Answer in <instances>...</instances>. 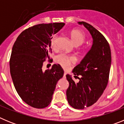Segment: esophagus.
Returning a JSON list of instances; mask_svg holds the SVG:
<instances>
[{
	"mask_svg": "<svg viewBox=\"0 0 124 124\" xmlns=\"http://www.w3.org/2000/svg\"><path fill=\"white\" fill-rule=\"evenodd\" d=\"M66 74H67V73H66L65 71H64V76H66Z\"/></svg>",
	"mask_w": 124,
	"mask_h": 124,
	"instance_id": "obj_1",
	"label": "esophagus"
}]
</instances>
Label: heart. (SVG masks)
Returning a JSON list of instances; mask_svg holds the SVG:
<instances>
[{
    "instance_id": "obj_1",
    "label": "heart",
    "mask_w": 124,
    "mask_h": 124,
    "mask_svg": "<svg viewBox=\"0 0 124 124\" xmlns=\"http://www.w3.org/2000/svg\"><path fill=\"white\" fill-rule=\"evenodd\" d=\"M70 37L72 41L76 46L80 45L84 42L85 40V35L83 31L79 30L74 29L70 31ZM56 37L54 36L50 40V45L52 48H54L56 47ZM77 59L74 56L69 55V54L62 53L59 54L56 58L57 63L61 64L64 68H68L73 64L76 62Z\"/></svg>"
}]
</instances>
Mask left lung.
Segmentation results:
<instances>
[{
  "label": "left lung",
  "instance_id": "obj_1",
  "mask_svg": "<svg viewBox=\"0 0 124 124\" xmlns=\"http://www.w3.org/2000/svg\"><path fill=\"white\" fill-rule=\"evenodd\" d=\"M90 32L93 39L91 48L81 63L73 70L74 75L81 76L78 83L66 74L70 86L66 91L68 102L74 109H83L99 99L109 81L111 64L110 46L102 34L91 25L79 22Z\"/></svg>",
  "mask_w": 124,
  "mask_h": 124
}]
</instances>
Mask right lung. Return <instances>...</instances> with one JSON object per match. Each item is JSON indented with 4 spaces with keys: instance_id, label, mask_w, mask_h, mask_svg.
I'll list each match as a JSON object with an SVG mask.
<instances>
[{
    "instance_id": "right-lung-1",
    "label": "right lung",
    "mask_w": 124,
    "mask_h": 124,
    "mask_svg": "<svg viewBox=\"0 0 124 124\" xmlns=\"http://www.w3.org/2000/svg\"><path fill=\"white\" fill-rule=\"evenodd\" d=\"M64 25L41 23L29 27L20 34L13 46L10 71L14 85L21 99L34 108L43 109L50 104L57 83L64 74L58 64L45 71L42 67L50 58L52 35Z\"/></svg>"
}]
</instances>
